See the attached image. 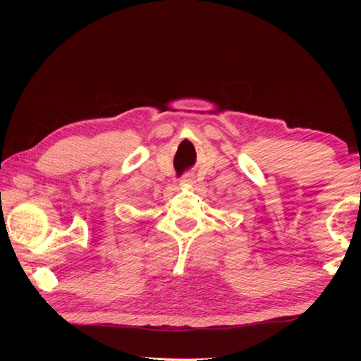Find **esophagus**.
<instances>
[{
  "instance_id": "34e87169",
  "label": "esophagus",
  "mask_w": 361,
  "mask_h": 361,
  "mask_svg": "<svg viewBox=\"0 0 361 361\" xmlns=\"http://www.w3.org/2000/svg\"><path fill=\"white\" fill-rule=\"evenodd\" d=\"M181 183H183V185H192L194 178H192L191 175H185V176H183V178H181Z\"/></svg>"
}]
</instances>
